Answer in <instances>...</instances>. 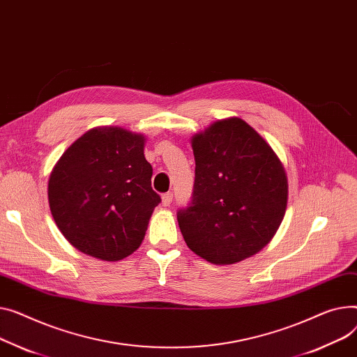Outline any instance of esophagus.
<instances>
[{"label": "esophagus", "mask_w": 357, "mask_h": 357, "mask_svg": "<svg viewBox=\"0 0 357 357\" xmlns=\"http://www.w3.org/2000/svg\"><path fill=\"white\" fill-rule=\"evenodd\" d=\"M172 198H174L172 192L163 194V195H162V205H163V206H169V205L172 204Z\"/></svg>", "instance_id": "1"}]
</instances>
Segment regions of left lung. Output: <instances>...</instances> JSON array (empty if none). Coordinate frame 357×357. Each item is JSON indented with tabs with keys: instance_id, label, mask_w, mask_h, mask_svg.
I'll use <instances>...</instances> for the list:
<instances>
[{
	"instance_id": "8db88e82",
	"label": "left lung",
	"mask_w": 357,
	"mask_h": 357,
	"mask_svg": "<svg viewBox=\"0 0 357 357\" xmlns=\"http://www.w3.org/2000/svg\"><path fill=\"white\" fill-rule=\"evenodd\" d=\"M192 149V201L176 213L186 245L220 266L257 254L286 213L289 182L281 160L240 117L194 135Z\"/></svg>"
}]
</instances>
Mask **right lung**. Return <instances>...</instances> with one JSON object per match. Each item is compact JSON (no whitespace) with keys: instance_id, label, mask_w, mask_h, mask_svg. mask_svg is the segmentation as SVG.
<instances>
[{"instance_id":"obj_1","label":"right lung","mask_w":357,"mask_h":357,"mask_svg":"<svg viewBox=\"0 0 357 357\" xmlns=\"http://www.w3.org/2000/svg\"><path fill=\"white\" fill-rule=\"evenodd\" d=\"M145 136L94 128L67 148L49 178L52 215L79 251L119 261L139 248L160 197L151 186Z\"/></svg>"}]
</instances>
